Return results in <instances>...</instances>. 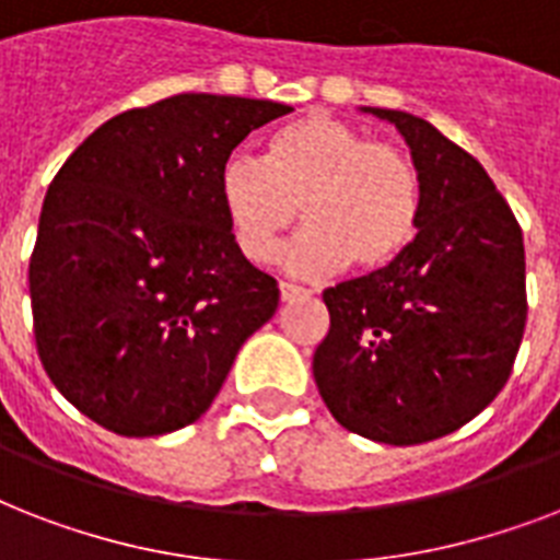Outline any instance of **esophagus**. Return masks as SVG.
Returning <instances> with one entry per match:
<instances>
[{
  "instance_id": "esophagus-1",
  "label": "esophagus",
  "mask_w": 560,
  "mask_h": 560,
  "mask_svg": "<svg viewBox=\"0 0 560 560\" xmlns=\"http://www.w3.org/2000/svg\"><path fill=\"white\" fill-rule=\"evenodd\" d=\"M279 290H281V302H299V299L311 296L305 288H299V284H290V281H281Z\"/></svg>"
}]
</instances>
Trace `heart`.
<instances>
[{
  "mask_svg": "<svg viewBox=\"0 0 560 560\" xmlns=\"http://www.w3.org/2000/svg\"><path fill=\"white\" fill-rule=\"evenodd\" d=\"M218 200L244 258L267 264L279 237L307 223L284 253L296 276L389 267L421 220V174L407 153L340 118L311 113L270 136L261 160L235 153L220 165Z\"/></svg>",
  "mask_w": 560,
  "mask_h": 560,
  "instance_id": "b5f03b06",
  "label": "heart"
}]
</instances>
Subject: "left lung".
Segmentation results:
<instances>
[{"mask_svg": "<svg viewBox=\"0 0 560 560\" xmlns=\"http://www.w3.org/2000/svg\"><path fill=\"white\" fill-rule=\"evenodd\" d=\"M363 113L409 144L421 220L398 261L325 290L314 381L346 430L400 447L459 430L500 395L526 328V253L470 153L412 113Z\"/></svg>", "mask_w": 560, "mask_h": 560, "instance_id": "obj_1", "label": "left lung"}]
</instances>
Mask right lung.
<instances>
[{
    "label": "right lung",
    "instance_id": "obj_1",
    "mask_svg": "<svg viewBox=\"0 0 560 560\" xmlns=\"http://www.w3.org/2000/svg\"><path fill=\"white\" fill-rule=\"evenodd\" d=\"M288 104L186 92L109 118L43 200L28 288L39 363L118 435L194 424L279 307L218 200L229 153Z\"/></svg>",
    "mask_w": 560,
    "mask_h": 560
}]
</instances>
